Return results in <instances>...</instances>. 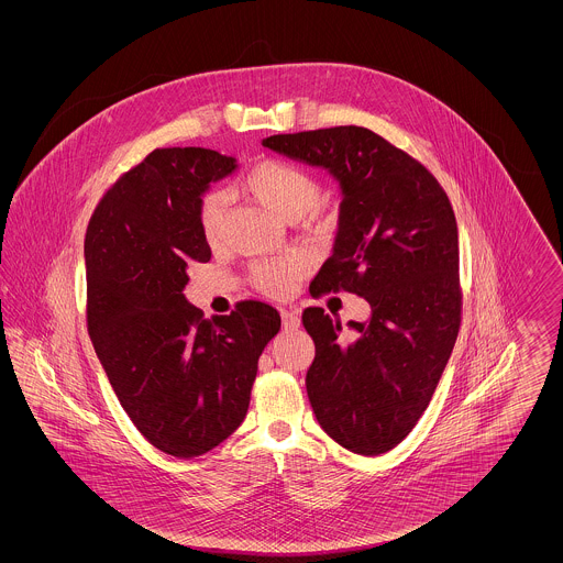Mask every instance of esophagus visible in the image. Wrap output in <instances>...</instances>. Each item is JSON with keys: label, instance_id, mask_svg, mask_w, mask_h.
Listing matches in <instances>:
<instances>
[{"label": "esophagus", "instance_id": "1", "mask_svg": "<svg viewBox=\"0 0 563 563\" xmlns=\"http://www.w3.org/2000/svg\"><path fill=\"white\" fill-rule=\"evenodd\" d=\"M280 317H283V327L285 329H297L299 322H301L294 310H280Z\"/></svg>", "mask_w": 563, "mask_h": 563}]
</instances>
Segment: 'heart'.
Here are the masks:
<instances>
[{"label":"heart","mask_w":563,"mask_h":563,"mask_svg":"<svg viewBox=\"0 0 563 563\" xmlns=\"http://www.w3.org/2000/svg\"><path fill=\"white\" fill-rule=\"evenodd\" d=\"M242 188L255 200H260L272 213L285 221H295L306 213H312L321 184L306 168L294 162L266 158L257 162L242 179ZM225 209L228 194L223 189H211L202 196L198 205V225L200 234L209 244H217L225 230ZM301 276V262L295 257L260 262L251 269L253 285L262 294L272 297H285L295 289L297 278Z\"/></svg>","instance_id":"heart-1"}]
</instances>
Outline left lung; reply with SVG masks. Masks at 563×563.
I'll list each match as a JSON object with an SVG mask.
<instances>
[{"mask_svg": "<svg viewBox=\"0 0 563 563\" xmlns=\"http://www.w3.org/2000/svg\"><path fill=\"white\" fill-rule=\"evenodd\" d=\"M264 145L327 168L342 186L340 232L310 294L361 295L354 335L322 308L306 388L322 430L361 455L397 448L427 411L460 331L462 289L452 202L422 162L363 126L274 134Z\"/></svg>", "mask_w": 563, "mask_h": 563, "instance_id": "left-lung-1", "label": "left lung"}]
</instances>
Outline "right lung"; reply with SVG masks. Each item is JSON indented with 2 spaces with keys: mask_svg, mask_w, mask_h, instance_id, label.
I'll return each instance as SVG.
<instances>
[{
  "mask_svg": "<svg viewBox=\"0 0 563 563\" xmlns=\"http://www.w3.org/2000/svg\"><path fill=\"white\" fill-rule=\"evenodd\" d=\"M234 168L205 147L154 150L103 194L86 228L92 346L136 430L175 457L207 454L241 427L260 354L280 329L264 301L207 321L184 295L189 266L211 260L198 205Z\"/></svg>",
  "mask_w": 563,
  "mask_h": 563,
  "instance_id": "obj_1",
  "label": "right lung"
}]
</instances>
